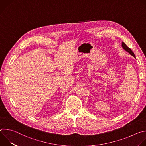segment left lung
Segmentation results:
<instances>
[{"mask_svg": "<svg viewBox=\"0 0 146 146\" xmlns=\"http://www.w3.org/2000/svg\"><path fill=\"white\" fill-rule=\"evenodd\" d=\"M122 48L125 50V51H127V52H128L130 54H131L132 56H133L135 58H136L135 57V54H134V53L133 52V51L131 50V49L130 48H129L123 42H122Z\"/></svg>", "mask_w": 146, "mask_h": 146, "instance_id": "obj_1", "label": "left lung"}]
</instances>
